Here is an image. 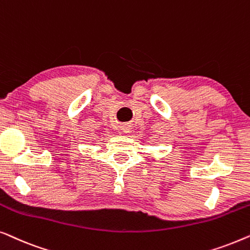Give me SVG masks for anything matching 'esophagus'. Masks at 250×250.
Returning <instances> with one entry per match:
<instances>
[{
  "label": "esophagus",
  "instance_id": "esophagus-1",
  "mask_svg": "<svg viewBox=\"0 0 250 250\" xmlns=\"http://www.w3.org/2000/svg\"><path fill=\"white\" fill-rule=\"evenodd\" d=\"M121 128H122V131L125 133V134H129V133L132 132V126L129 124H123L121 126Z\"/></svg>",
  "mask_w": 250,
  "mask_h": 250
}]
</instances>
